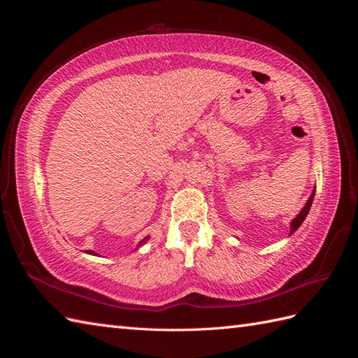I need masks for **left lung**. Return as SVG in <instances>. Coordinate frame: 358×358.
Returning <instances> with one entry per match:
<instances>
[{
  "label": "left lung",
  "instance_id": "1",
  "mask_svg": "<svg viewBox=\"0 0 358 358\" xmlns=\"http://www.w3.org/2000/svg\"><path fill=\"white\" fill-rule=\"evenodd\" d=\"M313 196H315V191H313L312 192V196L309 197V200H308V203L305 204V208H303L301 209V212L296 216V218L294 220H292V222H291V231H289V234H292V233H294L297 229H299V227L301 225V222L303 221H305V218H306V216H308V213H309V209H310V206H312V201H313Z\"/></svg>",
  "mask_w": 358,
  "mask_h": 358
}]
</instances>
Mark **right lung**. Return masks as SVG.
<instances>
[{
    "label": "right lung",
    "instance_id": "add662e5",
    "mask_svg": "<svg viewBox=\"0 0 358 358\" xmlns=\"http://www.w3.org/2000/svg\"><path fill=\"white\" fill-rule=\"evenodd\" d=\"M146 241H148V237H145V239H143V241H142V242H140V245H142V243H145V242H146ZM88 254H92V255H96V254H95V252H94V251H88Z\"/></svg>",
    "mask_w": 358,
    "mask_h": 358
}]
</instances>
